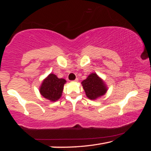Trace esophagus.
<instances>
[{"mask_svg":"<svg viewBox=\"0 0 151 151\" xmlns=\"http://www.w3.org/2000/svg\"><path fill=\"white\" fill-rule=\"evenodd\" d=\"M78 79L77 78H76V79H75V81H73V82H75V83H76V82H78Z\"/></svg>","mask_w":151,"mask_h":151,"instance_id":"1","label":"esophagus"}]
</instances>
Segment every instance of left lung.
Here are the masks:
<instances>
[{"label": "left lung", "instance_id": "1", "mask_svg": "<svg viewBox=\"0 0 151 151\" xmlns=\"http://www.w3.org/2000/svg\"><path fill=\"white\" fill-rule=\"evenodd\" d=\"M81 84L86 96L91 100H95L104 95L108 89L104 82L96 73L89 75Z\"/></svg>", "mask_w": 151, "mask_h": 151}]
</instances>
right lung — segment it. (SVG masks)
Segmentation results:
<instances>
[{
	"label": "right lung",
	"mask_w": 151,
	"mask_h": 151,
	"mask_svg": "<svg viewBox=\"0 0 151 151\" xmlns=\"http://www.w3.org/2000/svg\"><path fill=\"white\" fill-rule=\"evenodd\" d=\"M64 78H58L54 74L50 73L42 81L40 87V93L44 98L55 102L62 96L64 85L66 83Z\"/></svg>",
	"instance_id": "obj_1"
}]
</instances>
